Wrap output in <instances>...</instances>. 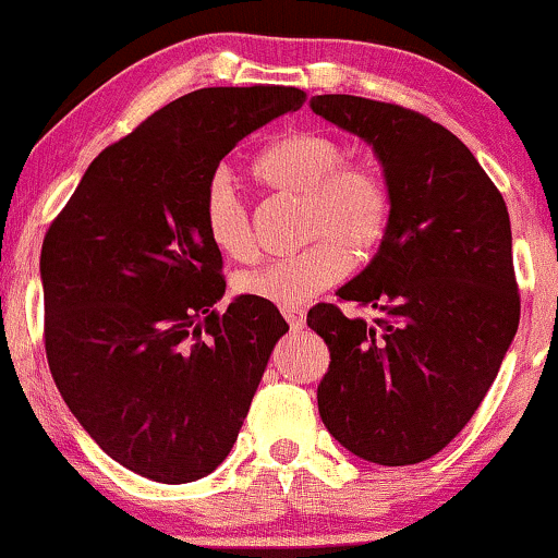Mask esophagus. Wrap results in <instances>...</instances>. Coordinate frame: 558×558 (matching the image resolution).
Instances as JSON below:
<instances>
[{"label": "esophagus", "mask_w": 558, "mask_h": 558, "mask_svg": "<svg viewBox=\"0 0 558 558\" xmlns=\"http://www.w3.org/2000/svg\"><path fill=\"white\" fill-rule=\"evenodd\" d=\"M283 317L288 325H291V330H304V325H306L304 308H283Z\"/></svg>", "instance_id": "obj_1"}]
</instances>
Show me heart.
Segmentation results:
<instances>
[{"mask_svg":"<svg viewBox=\"0 0 558 558\" xmlns=\"http://www.w3.org/2000/svg\"><path fill=\"white\" fill-rule=\"evenodd\" d=\"M343 145L317 132H299L259 153L252 171L275 192L304 194L306 236H322L293 257L275 259L239 278L244 296L280 308H301L348 272V252L366 254L389 223L385 179L368 166H345ZM207 239L226 257L250 259L254 236L246 205L226 173L207 181L203 199Z\"/></svg>","mask_w":558,"mask_h":558,"instance_id":"obj_1","label":"heart"}]
</instances>
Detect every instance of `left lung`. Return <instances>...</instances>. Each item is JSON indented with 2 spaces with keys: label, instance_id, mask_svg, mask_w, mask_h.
I'll return each instance as SVG.
<instances>
[{
  "label": "left lung",
  "instance_id": "left-lung-1",
  "mask_svg": "<svg viewBox=\"0 0 558 558\" xmlns=\"http://www.w3.org/2000/svg\"><path fill=\"white\" fill-rule=\"evenodd\" d=\"M308 106L372 145L389 192L377 254L338 288L379 317L332 304L308 312L330 348L319 415L355 458L415 465L473 418L520 325L505 197L473 153L421 113L359 96Z\"/></svg>",
  "mask_w": 558,
  "mask_h": 558
}]
</instances>
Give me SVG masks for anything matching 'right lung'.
<instances>
[{
    "instance_id": "1",
    "label": "right lung",
    "mask_w": 558,
    "mask_h": 558,
    "mask_svg": "<svg viewBox=\"0 0 558 558\" xmlns=\"http://www.w3.org/2000/svg\"><path fill=\"white\" fill-rule=\"evenodd\" d=\"M283 85L203 87L87 166L41 250L46 359L80 426L126 471L190 483L231 452L286 319L236 296L203 199L239 140L296 111Z\"/></svg>"
}]
</instances>
